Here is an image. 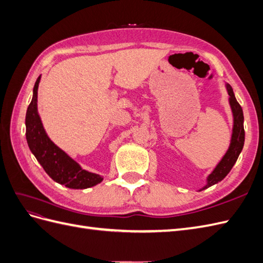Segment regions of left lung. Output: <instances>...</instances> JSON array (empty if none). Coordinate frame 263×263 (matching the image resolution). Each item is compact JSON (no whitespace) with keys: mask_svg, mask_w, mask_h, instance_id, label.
I'll return each instance as SVG.
<instances>
[{"mask_svg":"<svg viewBox=\"0 0 263 263\" xmlns=\"http://www.w3.org/2000/svg\"><path fill=\"white\" fill-rule=\"evenodd\" d=\"M226 89L229 95V105L232 108L233 117H234V125H233V134H232V140H230V145L228 150L218 164L215 166L213 172L208 177L206 180V185L200 189L198 191H203L208 189L216 183L220 182L224 179L229 171L232 170L234 164L236 163L238 157H239L241 150L245 144V129H243V113L242 108L237 102L234 91L228 83L226 84Z\"/></svg>","mask_w":263,"mask_h":263,"instance_id":"left-lung-1","label":"left lung"}]
</instances>
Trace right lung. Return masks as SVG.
I'll use <instances>...</instances> for the list:
<instances>
[{"label": "right lung", "instance_id": "right-lung-1", "mask_svg": "<svg viewBox=\"0 0 263 263\" xmlns=\"http://www.w3.org/2000/svg\"><path fill=\"white\" fill-rule=\"evenodd\" d=\"M41 76L35 82L33 99L26 112V139L31 153L48 176L59 184L70 189H87L103 181L100 174L92 173L81 165L65 151L55 146L46 134L41 116L37 109V93Z\"/></svg>", "mask_w": 263, "mask_h": 263}]
</instances>
